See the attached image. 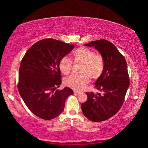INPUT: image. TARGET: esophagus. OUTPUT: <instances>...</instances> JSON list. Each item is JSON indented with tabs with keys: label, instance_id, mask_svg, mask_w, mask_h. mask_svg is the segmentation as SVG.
Wrapping results in <instances>:
<instances>
[{
	"label": "esophagus",
	"instance_id": "esophagus-1",
	"mask_svg": "<svg viewBox=\"0 0 148 148\" xmlns=\"http://www.w3.org/2000/svg\"><path fill=\"white\" fill-rule=\"evenodd\" d=\"M79 91H76V90H74V94H79Z\"/></svg>",
	"mask_w": 148,
	"mask_h": 148
}]
</instances>
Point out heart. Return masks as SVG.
I'll use <instances>...</instances> for the list:
<instances>
[{
    "label": "heart",
    "mask_w": 148,
    "mask_h": 148,
    "mask_svg": "<svg viewBox=\"0 0 148 148\" xmlns=\"http://www.w3.org/2000/svg\"><path fill=\"white\" fill-rule=\"evenodd\" d=\"M73 60L75 64H81L80 75H73L67 78L64 83L68 87L75 90H84L92 80H97L103 73L105 61L101 53H95L88 48L81 47L75 50L73 53ZM73 67V62L69 57H62L58 62V68L62 73L69 75Z\"/></svg>",
    "instance_id": "heart-1"
}]
</instances>
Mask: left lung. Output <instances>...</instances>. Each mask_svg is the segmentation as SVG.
<instances>
[{
  "instance_id": "8db88e82",
  "label": "left lung",
  "mask_w": 148,
  "mask_h": 148,
  "mask_svg": "<svg viewBox=\"0 0 148 148\" xmlns=\"http://www.w3.org/2000/svg\"><path fill=\"white\" fill-rule=\"evenodd\" d=\"M85 46L94 47L100 52L105 67L95 84L101 92H86L88 99L81 105L82 112L91 121H105L115 115L124 101L130 84L127 62L114 45L106 40L92 41Z\"/></svg>"
}]
</instances>
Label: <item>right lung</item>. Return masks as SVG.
Returning a JSON list of instances; mask_svg holds the SVG:
<instances>
[{
    "label": "right lung",
    "mask_w": 148,
    "mask_h": 148,
    "mask_svg": "<svg viewBox=\"0 0 148 148\" xmlns=\"http://www.w3.org/2000/svg\"><path fill=\"white\" fill-rule=\"evenodd\" d=\"M74 48V45L46 38L31 47L23 58L18 91L29 110L41 119L57 117L62 112L67 98L73 94L68 87L56 90L62 83L59 60Z\"/></svg>",
    "instance_id": "add662e5"
}]
</instances>
